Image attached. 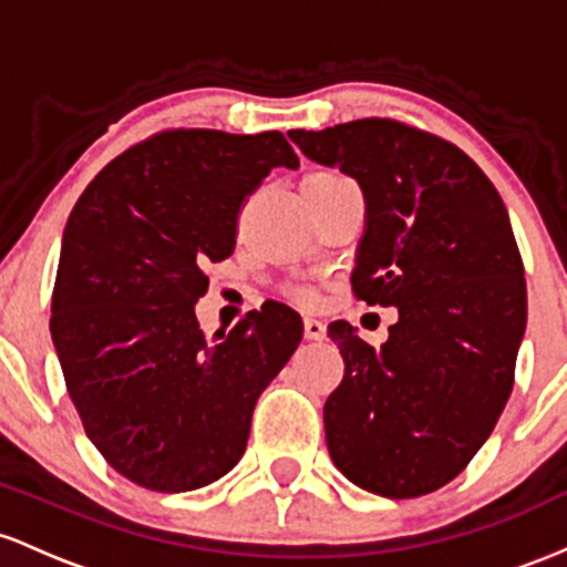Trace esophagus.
<instances>
[{"mask_svg":"<svg viewBox=\"0 0 567 567\" xmlns=\"http://www.w3.org/2000/svg\"><path fill=\"white\" fill-rule=\"evenodd\" d=\"M305 337H308V340H323V337H327V323H323L321 318L308 316L305 318Z\"/></svg>","mask_w":567,"mask_h":567,"instance_id":"esophagus-1","label":"esophagus"}]
</instances>
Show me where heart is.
<instances>
[{
	"label": "heart",
	"instance_id": "obj_1",
	"mask_svg": "<svg viewBox=\"0 0 567 567\" xmlns=\"http://www.w3.org/2000/svg\"><path fill=\"white\" fill-rule=\"evenodd\" d=\"M313 176H318V179H327V182H340V179H346V176L332 174V171H318V174H313ZM300 295H302V300H313V295H310V291H300Z\"/></svg>",
	"mask_w": 567,
	"mask_h": 567
}]
</instances>
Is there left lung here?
<instances>
[{
  "label": "left lung",
  "mask_w": 567,
  "mask_h": 567,
  "mask_svg": "<svg viewBox=\"0 0 567 567\" xmlns=\"http://www.w3.org/2000/svg\"><path fill=\"white\" fill-rule=\"evenodd\" d=\"M289 138L359 182L353 295L399 310L378 351L348 321L329 323L346 361L323 404L329 455L369 493H434L487 442L514 385L527 291L504 200L466 152L396 120Z\"/></svg>",
  "instance_id": "8db88e82"
}]
</instances>
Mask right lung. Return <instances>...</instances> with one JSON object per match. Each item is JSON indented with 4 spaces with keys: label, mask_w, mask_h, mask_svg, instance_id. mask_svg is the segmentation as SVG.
Instances as JSON below:
<instances>
[{
    "label": "right lung",
    "mask_w": 567,
    "mask_h": 567,
    "mask_svg": "<svg viewBox=\"0 0 567 567\" xmlns=\"http://www.w3.org/2000/svg\"><path fill=\"white\" fill-rule=\"evenodd\" d=\"M278 165H300L278 131H161L69 214L50 334L87 439L146 489L187 493L230 472L259 393L300 346L302 318L284 302L216 342L195 318L203 267L230 257L240 206Z\"/></svg>",
    "instance_id": "obj_1"
}]
</instances>
